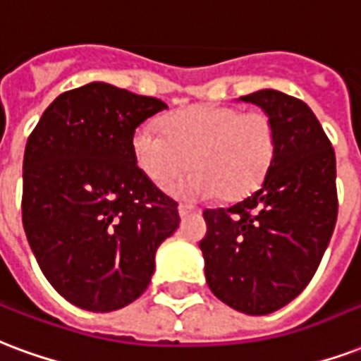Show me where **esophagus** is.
I'll list each match as a JSON object with an SVG mask.
<instances>
[{
    "label": "esophagus",
    "mask_w": 361,
    "mask_h": 361,
    "mask_svg": "<svg viewBox=\"0 0 361 361\" xmlns=\"http://www.w3.org/2000/svg\"><path fill=\"white\" fill-rule=\"evenodd\" d=\"M178 212H180L181 218H185V216H189L191 212H197V208L191 207V204H180V207H178Z\"/></svg>",
    "instance_id": "34e87169"
}]
</instances>
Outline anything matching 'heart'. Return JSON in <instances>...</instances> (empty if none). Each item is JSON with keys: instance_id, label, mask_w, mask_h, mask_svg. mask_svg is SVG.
Here are the masks:
<instances>
[{"instance_id": "obj_1", "label": "heart", "mask_w": 361, "mask_h": 361, "mask_svg": "<svg viewBox=\"0 0 361 361\" xmlns=\"http://www.w3.org/2000/svg\"><path fill=\"white\" fill-rule=\"evenodd\" d=\"M133 159L149 180L180 199L239 201L260 188L274 164L277 132L262 111L243 113L226 105H197L164 118L162 128L143 124L133 132Z\"/></svg>"}]
</instances>
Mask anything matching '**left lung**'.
Returning <instances> with one entry per match:
<instances>
[{
	"label": "left lung",
	"mask_w": 361,
	"mask_h": 361,
	"mask_svg": "<svg viewBox=\"0 0 361 361\" xmlns=\"http://www.w3.org/2000/svg\"><path fill=\"white\" fill-rule=\"evenodd\" d=\"M239 101L260 106L277 132L262 185L229 208L204 210L199 243L204 276L221 302L266 316L300 295L337 224V164L331 141L304 101L276 90Z\"/></svg>",
	"instance_id": "8db88e82"
}]
</instances>
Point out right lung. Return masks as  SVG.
I'll return each mask as SVG.
<instances>
[{"instance_id": "add662e5", "label": "right lung", "mask_w": 361, "mask_h": 361, "mask_svg": "<svg viewBox=\"0 0 361 361\" xmlns=\"http://www.w3.org/2000/svg\"><path fill=\"white\" fill-rule=\"evenodd\" d=\"M168 109L105 82L61 93L28 137L23 226L47 281L82 310L113 312L143 295L178 202L133 159L135 128Z\"/></svg>"}]
</instances>
